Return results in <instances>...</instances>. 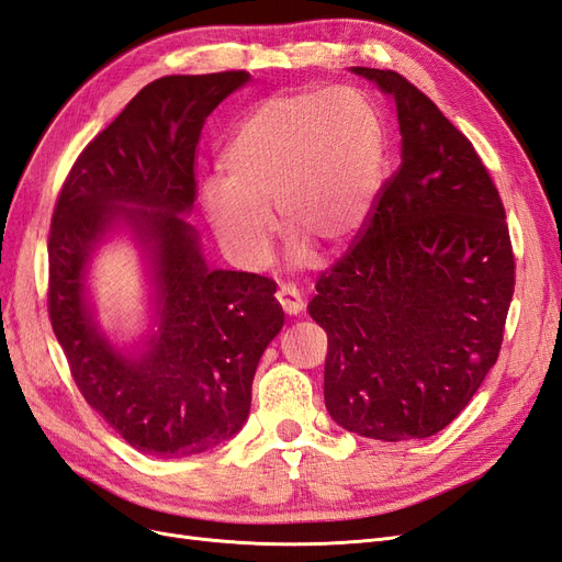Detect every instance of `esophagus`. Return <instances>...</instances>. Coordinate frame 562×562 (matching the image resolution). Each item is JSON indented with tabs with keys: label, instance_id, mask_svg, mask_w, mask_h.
Wrapping results in <instances>:
<instances>
[{
	"label": "esophagus",
	"instance_id": "obj_1",
	"mask_svg": "<svg viewBox=\"0 0 562 562\" xmlns=\"http://www.w3.org/2000/svg\"><path fill=\"white\" fill-rule=\"evenodd\" d=\"M277 300L283 307V312L291 314V316H297L304 307V300H302V295H300L295 285H281L279 293H277Z\"/></svg>",
	"mask_w": 562,
	"mask_h": 562
}]
</instances>
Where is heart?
Segmentation results:
<instances>
[{
	"label": "heart",
	"mask_w": 562,
	"mask_h": 562,
	"mask_svg": "<svg viewBox=\"0 0 562 562\" xmlns=\"http://www.w3.org/2000/svg\"><path fill=\"white\" fill-rule=\"evenodd\" d=\"M386 133L372 100L353 87L271 95L234 128L225 147L229 178L201 182L203 213L229 258L267 262L279 223L293 258L310 244L337 248L359 234L382 182Z\"/></svg>",
	"instance_id": "1"
}]
</instances>
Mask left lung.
Masks as SVG:
<instances>
[{"label": "left lung", "mask_w": 562, "mask_h": 562, "mask_svg": "<svg viewBox=\"0 0 562 562\" xmlns=\"http://www.w3.org/2000/svg\"><path fill=\"white\" fill-rule=\"evenodd\" d=\"M351 72L396 103L401 166L307 310L328 333L330 417L396 443L446 429L497 363L516 262L504 203L467 135L398 72Z\"/></svg>", "instance_id": "8db88e82"}]
</instances>
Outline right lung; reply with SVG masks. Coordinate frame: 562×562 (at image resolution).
I'll return each mask as SVG.
<instances>
[{"label": "right lung", "instance_id": "1", "mask_svg": "<svg viewBox=\"0 0 562 562\" xmlns=\"http://www.w3.org/2000/svg\"><path fill=\"white\" fill-rule=\"evenodd\" d=\"M244 70L161 77L77 157L48 234V316L81 396L128 446L187 457L239 434L255 368L283 328L277 283L211 269L184 215L206 116ZM132 232L150 262L156 330L133 352L97 328L86 291L97 246Z\"/></svg>", "mask_w": 562, "mask_h": 562}]
</instances>
